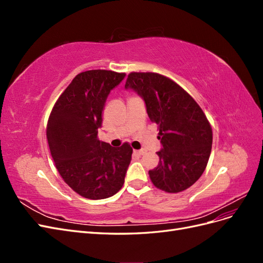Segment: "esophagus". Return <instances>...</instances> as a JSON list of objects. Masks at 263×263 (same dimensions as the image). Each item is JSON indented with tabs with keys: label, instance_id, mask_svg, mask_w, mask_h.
I'll use <instances>...</instances> for the list:
<instances>
[{
	"label": "esophagus",
	"instance_id": "obj_1",
	"mask_svg": "<svg viewBox=\"0 0 263 263\" xmlns=\"http://www.w3.org/2000/svg\"><path fill=\"white\" fill-rule=\"evenodd\" d=\"M147 153L146 149H140V150H134V154L137 155V156H142Z\"/></svg>",
	"mask_w": 263,
	"mask_h": 263
}]
</instances>
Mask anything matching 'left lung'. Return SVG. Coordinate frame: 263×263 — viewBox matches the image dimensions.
Returning a JSON list of instances; mask_svg holds the SVG:
<instances>
[{
	"label": "left lung",
	"instance_id": "1",
	"mask_svg": "<svg viewBox=\"0 0 263 263\" xmlns=\"http://www.w3.org/2000/svg\"><path fill=\"white\" fill-rule=\"evenodd\" d=\"M125 89L144 100L150 121L159 127L160 160L149 171L155 186L178 193L193 185L208 165L213 142L202 108L180 85L158 73L132 72Z\"/></svg>",
	"mask_w": 263,
	"mask_h": 263
}]
</instances>
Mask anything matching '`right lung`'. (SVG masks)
Masks as SVG:
<instances>
[{
  "label": "right lung",
  "instance_id": "right-lung-1",
  "mask_svg": "<svg viewBox=\"0 0 263 263\" xmlns=\"http://www.w3.org/2000/svg\"><path fill=\"white\" fill-rule=\"evenodd\" d=\"M125 73L89 70L79 73L51 110L47 139L60 176L74 192L102 200L122 189L133 149L98 139L108 94Z\"/></svg>",
  "mask_w": 263,
  "mask_h": 263
}]
</instances>
